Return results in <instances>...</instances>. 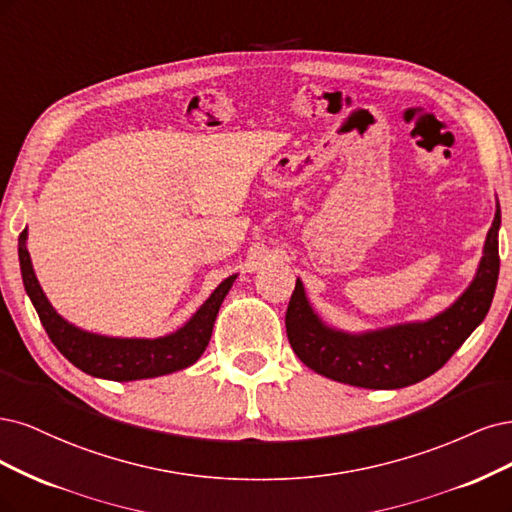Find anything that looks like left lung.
I'll return each instance as SVG.
<instances>
[{"instance_id": "obj_1", "label": "left lung", "mask_w": 512, "mask_h": 512, "mask_svg": "<svg viewBox=\"0 0 512 512\" xmlns=\"http://www.w3.org/2000/svg\"><path fill=\"white\" fill-rule=\"evenodd\" d=\"M500 206L487 234L485 255L466 293L442 315L425 323L395 325L349 336L325 327L295 280L285 325L293 353L338 383L366 389H400L440 370L489 312L500 274Z\"/></svg>"}]
</instances>
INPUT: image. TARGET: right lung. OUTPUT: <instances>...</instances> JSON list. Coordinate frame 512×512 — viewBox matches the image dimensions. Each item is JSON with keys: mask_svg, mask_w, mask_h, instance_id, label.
Here are the masks:
<instances>
[{"mask_svg": "<svg viewBox=\"0 0 512 512\" xmlns=\"http://www.w3.org/2000/svg\"><path fill=\"white\" fill-rule=\"evenodd\" d=\"M25 240L27 229H23L19 236V261L23 285L29 300L34 302V308L48 338L53 340L59 353L68 361H72L78 370L97 378H108V381H138V378L170 374L195 364L206 351L221 302L225 300L227 291L232 289L236 280V274L225 278L204 302V306L195 312L193 319L166 338H106L82 332V329L70 325L57 315L55 308L48 304L44 291L38 285L34 268H31Z\"/></svg>", "mask_w": 512, "mask_h": 512, "instance_id": "right-lung-1", "label": "right lung"}]
</instances>
